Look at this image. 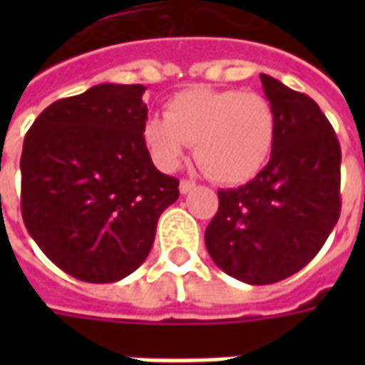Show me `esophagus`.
<instances>
[{"label": "esophagus", "mask_w": 365, "mask_h": 365, "mask_svg": "<svg viewBox=\"0 0 365 365\" xmlns=\"http://www.w3.org/2000/svg\"><path fill=\"white\" fill-rule=\"evenodd\" d=\"M191 190H195V182H190V180H182L180 182V193H190Z\"/></svg>", "instance_id": "esophagus-1"}]
</instances>
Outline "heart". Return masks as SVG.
Here are the masks:
<instances>
[{"mask_svg":"<svg viewBox=\"0 0 365 365\" xmlns=\"http://www.w3.org/2000/svg\"><path fill=\"white\" fill-rule=\"evenodd\" d=\"M143 140L154 164L172 172L190 144L213 180L245 183L266 166L275 140V113L266 97L238 90L191 88L166 103V117L144 120Z\"/></svg>","mask_w":365,"mask_h":365,"instance_id":"1","label":"heart"}]
</instances>
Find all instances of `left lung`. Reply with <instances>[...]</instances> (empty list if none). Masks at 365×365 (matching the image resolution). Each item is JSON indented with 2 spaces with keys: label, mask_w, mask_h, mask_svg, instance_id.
Masks as SVG:
<instances>
[{
  "label": "left lung",
  "mask_w": 365,
  "mask_h": 365,
  "mask_svg": "<svg viewBox=\"0 0 365 365\" xmlns=\"http://www.w3.org/2000/svg\"><path fill=\"white\" fill-rule=\"evenodd\" d=\"M275 113L269 162L252 182L219 190L209 256L250 285L282 282L313 260L340 217V144L321 107L260 74Z\"/></svg>",
  "instance_id": "obj_1"
}]
</instances>
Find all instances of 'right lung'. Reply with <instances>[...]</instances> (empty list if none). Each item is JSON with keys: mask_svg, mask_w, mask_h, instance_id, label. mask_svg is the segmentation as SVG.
Listing matches in <instances>:
<instances>
[{"mask_svg": "<svg viewBox=\"0 0 365 365\" xmlns=\"http://www.w3.org/2000/svg\"><path fill=\"white\" fill-rule=\"evenodd\" d=\"M140 83H99L58 99L29 128L21 213L38 248L82 282L111 283L143 264L180 182L152 164Z\"/></svg>", "mask_w": 365, "mask_h": 365, "instance_id": "1", "label": "right lung"}]
</instances>
